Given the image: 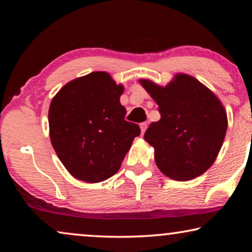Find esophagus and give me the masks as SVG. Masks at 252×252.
<instances>
[{"instance_id": "obj_1", "label": "esophagus", "mask_w": 252, "mask_h": 252, "mask_svg": "<svg viewBox=\"0 0 252 252\" xmlns=\"http://www.w3.org/2000/svg\"><path fill=\"white\" fill-rule=\"evenodd\" d=\"M140 127H141V132H142V134H143L144 132H146L147 127H148V123H147V122H142V123H140Z\"/></svg>"}]
</instances>
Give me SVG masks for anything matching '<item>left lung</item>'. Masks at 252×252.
I'll list each match as a JSON object with an SVG mask.
<instances>
[{
    "label": "left lung",
    "instance_id": "8db88e82",
    "mask_svg": "<svg viewBox=\"0 0 252 252\" xmlns=\"http://www.w3.org/2000/svg\"><path fill=\"white\" fill-rule=\"evenodd\" d=\"M140 82L161 114L144 133L146 141L155 148L158 168L179 181L201 176L215 162L227 131V113L221 102L187 74H178L164 88L149 80Z\"/></svg>",
    "mask_w": 252,
    "mask_h": 252
}]
</instances>
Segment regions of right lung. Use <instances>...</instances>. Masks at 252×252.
Here are the masks:
<instances>
[{
	"mask_svg": "<svg viewBox=\"0 0 252 252\" xmlns=\"http://www.w3.org/2000/svg\"><path fill=\"white\" fill-rule=\"evenodd\" d=\"M122 85L105 72L92 73L65 84L49 110L51 142L72 176L100 182L116 174L141 130L126 121L120 103Z\"/></svg>",
	"mask_w": 252,
	"mask_h": 252,
	"instance_id": "1",
	"label": "right lung"
}]
</instances>
